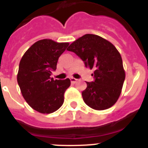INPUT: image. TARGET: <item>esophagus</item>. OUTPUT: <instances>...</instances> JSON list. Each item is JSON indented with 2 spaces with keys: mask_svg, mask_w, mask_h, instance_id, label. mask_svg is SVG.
<instances>
[{
  "mask_svg": "<svg viewBox=\"0 0 148 148\" xmlns=\"http://www.w3.org/2000/svg\"><path fill=\"white\" fill-rule=\"evenodd\" d=\"M77 80H78V79H76V78H70V81H71L72 83H75V82H77Z\"/></svg>",
  "mask_w": 148,
  "mask_h": 148,
  "instance_id": "obj_1",
  "label": "esophagus"
}]
</instances>
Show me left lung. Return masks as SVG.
Wrapping results in <instances>:
<instances>
[{
  "mask_svg": "<svg viewBox=\"0 0 148 148\" xmlns=\"http://www.w3.org/2000/svg\"><path fill=\"white\" fill-rule=\"evenodd\" d=\"M66 49L75 53L86 67L95 70L94 81L87 82L82 92L85 104L97 110L112 107L119 97L125 79L121 55L113 44L99 35L86 34Z\"/></svg>",
  "mask_w": 148,
  "mask_h": 148,
  "instance_id": "obj_1",
  "label": "left lung"
}]
</instances>
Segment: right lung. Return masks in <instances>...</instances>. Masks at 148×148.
I'll return each mask as SVG.
<instances>
[{"label":"right lung","mask_w":148,"mask_h":148,"mask_svg":"<svg viewBox=\"0 0 148 148\" xmlns=\"http://www.w3.org/2000/svg\"><path fill=\"white\" fill-rule=\"evenodd\" d=\"M68 45L69 43H57L50 39L40 40L27 49L21 60L18 85L26 101L39 113H53L64 103L70 80H54L50 75Z\"/></svg>","instance_id":"add662e5"}]
</instances>
